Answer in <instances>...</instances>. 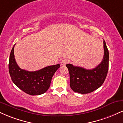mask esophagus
I'll return each mask as SVG.
<instances>
[{
	"instance_id": "1",
	"label": "esophagus",
	"mask_w": 123,
	"mask_h": 123,
	"mask_svg": "<svg viewBox=\"0 0 123 123\" xmlns=\"http://www.w3.org/2000/svg\"><path fill=\"white\" fill-rule=\"evenodd\" d=\"M68 62H69V61H68V60H66V59H63V60L61 61V64L62 66H65Z\"/></svg>"
}]
</instances>
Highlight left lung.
Segmentation results:
<instances>
[{
  "label": "left lung",
  "instance_id": "obj_1",
  "mask_svg": "<svg viewBox=\"0 0 123 123\" xmlns=\"http://www.w3.org/2000/svg\"><path fill=\"white\" fill-rule=\"evenodd\" d=\"M104 55L101 62L95 68H85L67 64L70 74V86L75 92L86 94L100 88L105 80L109 66V51L104 40Z\"/></svg>",
  "mask_w": 123,
  "mask_h": 123
}]
</instances>
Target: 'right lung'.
<instances>
[{
    "instance_id": "obj_1",
    "label": "right lung",
    "mask_w": 123,
    "mask_h": 123,
    "mask_svg": "<svg viewBox=\"0 0 123 123\" xmlns=\"http://www.w3.org/2000/svg\"><path fill=\"white\" fill-rule=\"evenodd\" d=\"M14 46L10 55V75L15 85L30 95H40L49 88L53 75L60 67V64L49 66L41 70L29 72L20 69L16 62L14 57Z\"/></svg>"
}]
</instances>
